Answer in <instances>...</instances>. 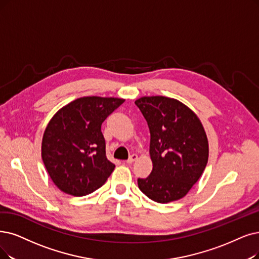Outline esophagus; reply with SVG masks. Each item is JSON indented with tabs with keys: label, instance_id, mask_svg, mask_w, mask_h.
<instances>
[{
	"label": "esophagus",
	"instance_id": "1",
	"mask_svg": "<svg viewBox=\"0 0 259 259\" xmlns=\"http://www.w3.org/2000/svg\"><path fill=\"white\" fill-rule=\"evenodd\" d=\"M138 159V155H136V154H133L132 156L125 161L127 164H131V163H133L134 161H136Z\"/></svg>",
	"mask_w": 259,
	"mask_h": 259
}]
</instances>
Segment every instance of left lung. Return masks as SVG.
<instances>
[{"mask_svg": "<svg viewBox=\"0 0 259 259\" xmlns=\"http://www.w3.org/2000/svg\"><path fill=\"white\" fill-rule=\"evenodd\" d=\"M150 128V157L153 163L138 187L151 200L169 203L180 200L200 180L208 160V139L203 124L184 103L162 96L135 101Z\"/></svg>", "mask_w": 259, "mask_h": 259, "instance_id": "left-lung-1", "label": "left lung"}]
</instances>
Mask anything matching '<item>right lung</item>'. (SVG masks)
<instances>
[{
	"label": "right lung",
	"instance_id": "right-lung-1",
	"mask_svg": "<svg viewBox=\"0 0 259 259\" xmlns=\"http://www.w3.org/2000/svg\"><path fill=\"white\" fill-rule=\"evenodd\" d=\"M125 101L82 97L61 107L44 133L41 156L51 180L63 192L84 196L107 181L115 164L106 157L101 125Z\"/></svg>",
	"mask_w": 259,
	"mask_h": 259
}]
</instances>
